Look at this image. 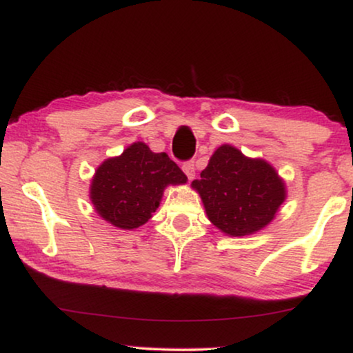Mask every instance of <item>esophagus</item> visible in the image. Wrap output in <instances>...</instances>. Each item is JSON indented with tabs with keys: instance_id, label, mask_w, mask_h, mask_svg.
Returning a JSON list of instances; mask_svg holds the SVG:
<instances>
[{
	"instance_id": "obj_1",
	"label": "esophagus",
	"mask_w": 353,
	"mask_h": 353,
	"mask_svg": "<svg viewBox=\"0 0 353 353\" xmlns=\"http://www.w3.org/2000/svg\"><path fill=\"white\" fill-rule=\"evenodd\" d=\"M182 169H184L185 176L189 177V181H192L195 177V163L194 161H185L182 164Z\"/></svg>"
}]
</instances>
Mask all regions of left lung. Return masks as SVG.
Listing matches in <instances>:
<instances>
[{
	"label": "left lung",
	"instance_id": "obj_1",
	"mask_svg": "<svg viewBox=\"0 0 353 353\" xmlns=\"http://www.w3.org/2000/svg\"><path fill=\"white\" fill-rule=\"evenodd\" d=\"M192 185L211 223L234 237L265 228L285 199L284 182L272 166L245 158L231 145L216 150Z\"/></svg>",
	"mask_w": 353,
	"mask_h": 353
}]
</instances>
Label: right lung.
I'll use <instances>...</instances> for the list:
<instances>
[{"label": "right lung", "instance_id": "right-lung-1", "mask_svg": "<svg viewBox=\"0 0 353 353\" xmlns=\"http://www.w3.org/2000/svg\"><path fill=\"white\" fill-rule=\"evenodd\" d=\"M185 182L187 176L166 153H153L137 142L97 169L90 199L97 213L108 223L135 229L157 211L164 187Z\"/></svg>", "mask_w": 353, "mask_h": 353}]
</instances>
